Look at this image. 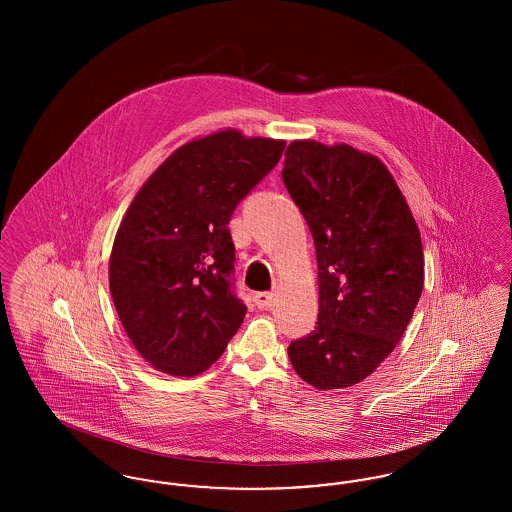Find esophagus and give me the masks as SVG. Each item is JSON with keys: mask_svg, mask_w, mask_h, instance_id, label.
Instances as JSON below:
<instances>
[{"mask_svg": "<svg viewBox=\"0 0 512 512\" xmlns=\"http://www.w3.org/2000/svg\"><path fill=\"white\" fill-rule=\"evenodd\" d=\"M255 305L259 307V309H270L272 307V303H274V293L272 292H259L255 293Z\"/></svg>", "mask_w": 512, "mask_h": 512, "instance_id": "esophagus-1", "label": "esophagus"}]
</instances>
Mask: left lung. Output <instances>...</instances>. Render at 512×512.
Masks as SVG:
<instances>
[{
    "label": "left lung",
    "mask_w": 512,
    "mask_h": 512,
    "mask_svg": "<svg viewBox=\"0 0 512 512\" xmlns=\"http://www.w3.org/2000/svg\"><path fill=\"white\" fill-rule=\"evenodd\" d=\"M282 178L315 240L317 328L290 343L317 390L363 382L403 338L424 286L413 213L388 167L347 144L293 140Z\"/></svg>",
    "instance_id": "1"
}]
</instances>
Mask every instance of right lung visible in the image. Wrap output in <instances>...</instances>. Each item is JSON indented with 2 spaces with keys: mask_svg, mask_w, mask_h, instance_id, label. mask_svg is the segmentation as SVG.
<instances>
[{
  "mask_svg": "<svg viewBox=\"0 0 512 512\" xmlns=\"http://www.w3.org/2000/svg\"><path fill=\"white\" fill-rule=\"evenodd\" d=\"M284 140L226 128L178 147L132 199L109 259V288L126 336L155 370L195 376L244 322L232 292L228 222L274 165Z\"/></svg>",
  "mask_w": 512,
  "mask_h": 512,
  "instance_id": "add662e5",
  "label": "right lung"
}]
</instances>
